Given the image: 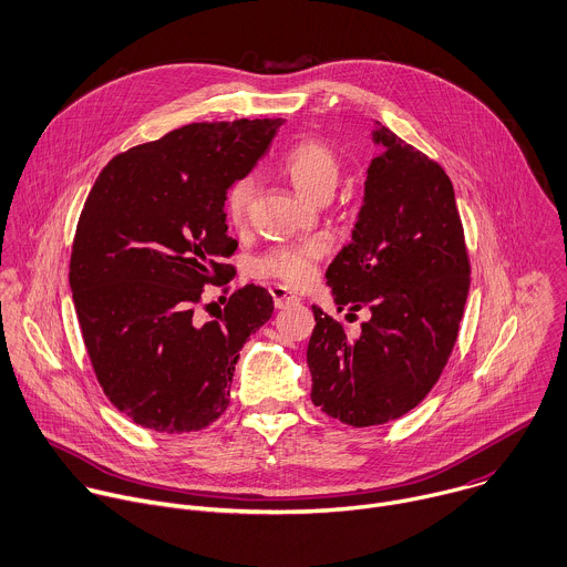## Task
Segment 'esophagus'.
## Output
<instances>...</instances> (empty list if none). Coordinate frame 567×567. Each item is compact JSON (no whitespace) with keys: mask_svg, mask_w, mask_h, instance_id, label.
<instances>
[{"mask_svg":"<svg viewBox=\"0 0 567 567\" xmlns=\"http://www.w3.org/2000/svg\"><path fill=\"white\" fill-rule=\"evenodd\" d=\"M270 295H272V301H275V308H288L290 303H297L299 297L295 292H290L288 288L284 286H272L270 288Z\"/></svg>","mask_w":567,"mask_h":567,"instance_id":"esophagus-1","label":"esophagus"}]
</instances>
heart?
Masks as SVG:
<instances>
[{
	"label": "heart",
	"mask_w": 567,
	"mask_h": 567,
	"mask_svg": "<svg viewBox=\"0 0 567 567\" xmlns=\"http://www.w3.org/2000/svg\"><path fill=\"white\" fill-rule=\"evenodd\" d=\"M284 173L292 186L308 199L319 202L328 197L337 184L339 157L337 153L319 140H301L292 144L284 155ZM255 197L252 177L237 179L226 195V217L235 228H244L250 217V206ZM328 252L323 239H308L281 248H272L261 257L259 270L266 277L277 279L288 288H306L319 268V261Z\"/></svg>",
	"instance_id": "obj_1"
}]
</instances>
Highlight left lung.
Here are the masks:
<instances>
[{"label":"left lung","instance_id":"obj_1","mask_svg":"<svg viewBox=\"0 0 567 567\" xmlns=\"http://www.w3.org/2000/svg\"><path fill=\"white\" fill-rule=\"evenodd\" d=\"M352 241L326 279L339 310H370L357 339L312 306L310 399L346 425L394 421L439 381L463 317L470 259L445 171L377 122ZM350 317V315H348Z\"/></svg>","mask_w":567,"mask_h":567}]
</instances>
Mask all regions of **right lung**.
Segmentation results:
<instances>
[{"label": "right lung", "mask_w": 567, "mask_h": 567, "mask_svg": "<svg viewBox=\"0 0 567 567\" xmlns=\"http://www.w3.org/2000/svg\"><path fill=\"white\" fill-rule=\"evenodd\" d=\"M284 120L199 122L109 162L71 252V290L95 377L137 425L184 434L228 408L239 350L272 317L259 286L230 292L237 250L226 195L268 151ZM219 285L225 310L202 315Z\"/></svg>", "instance_id": "right-lung-1"}]
</instances>
